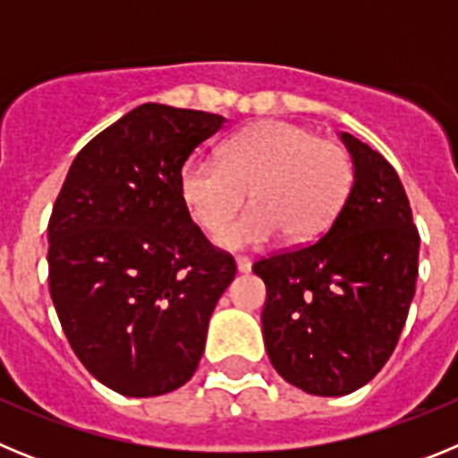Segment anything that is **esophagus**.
<instances>
[{
	"label": "esophagus",
	"mask_w": 458,
	"mask_h": 458,
	"mask_svg": "<svg viewBox=\"0 0 458 458\" xmlns=\"http://www.w3.org/2000/svg\"><path fill=\"white\" fill-rule=\"evenodd\" d=\"M236 266H238V273H250L252 270V261L248 257H236Z\"/></svg>",
	"instance_id": "34e87169"
}]
</instances>
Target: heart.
<instances>
[{
  "mask_svg": "<svg viewBox=\"0 0 458 458\" xmlns=\"http://www.w3.org/2000/svg\"><path fill=\"white\" fill-rule=\"evenodd\" d=\"M353 185V160L307 125L270 119L222 147V157H192L179 176L181 199L201 229L216 232L240 208L247 190L255 206L216 233L225 248H257L284 233L291 242L317 238L335 220Z\"/></svg>",
  "mask_w": 458,
  "mask_h": 458,
  "instance_id": "b5f03b06",
  "label": "heart"
}]
</instances>
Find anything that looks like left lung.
Listing matches in <instances>:
<instances>
[{"label":"left lung","mask_w":458,"mask_h":458,"mask_svg":"<svg viewBox=\"0 0 458 458\" xmlns=\"http://www.w3.org/2000/svg\"><path fill=\"white\" fill-rule=\"evenodd\" d=\"M353 188L321 238L259 259L261 327L286 383L342 396L369 383L394 351L418 279L420 233L394 167L342 132Z\"/></svg>","instance_id":"1"}]
</instances>
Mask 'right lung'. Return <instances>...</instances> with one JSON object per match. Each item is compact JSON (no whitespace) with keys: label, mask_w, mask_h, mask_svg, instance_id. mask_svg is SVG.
Returning a JSON list of instances; mask_svg holds the SVG:
<instances>
[{"label":"right lung","mask_w":458,"mask_h":458,"mask_svg":"<svg viewBox=\"0 0 458 458\" xmlns=\"http://www.w3.org/2000/svg\"><path fill=\"white\" fill-rule=\"evenodd\" d=\"M220 114L144 103L72 160L47 222L50 295L89 374L125 396L185 386L236 277L181 199L179 176Z\"/></svg>","instance_id":"1"}]
</instances>
